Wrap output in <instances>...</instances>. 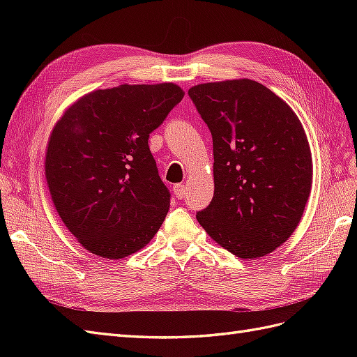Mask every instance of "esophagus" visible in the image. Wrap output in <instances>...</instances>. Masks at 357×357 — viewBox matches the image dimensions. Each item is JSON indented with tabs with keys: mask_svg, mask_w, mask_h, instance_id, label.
Segmentation results:
<instances>
[{
	"mask_svg": "<svg viewBox=\"0 0 357 357\" xmlns=\"http://www.w3.org/2000/svg\"><path fill=\"white\" fill-rule=\"evenodd\" d=\"M172 190H174V195L178 198V199H181L183 197H185V193H186V186L185 185H176L174 188H172Z\"/></svg>",
	"mask_w": 357,
	"mask_h": 357,
	"instance_id": "34e87169",
	"label": "esophagus"
}]
</instances>
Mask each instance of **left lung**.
<instances>
[{
	"label": "left lung",
	"instance_id": "obj_1",
	"mask_svg": "<svg viewBox=\"0 0 357 357\" xmlns=\"http://www.w3.org/2000/svg\"><path fill=\"white\" fill-rule=\"evenodd\" d=\"M189 96L213 135L214 195L197 214L213 241L257 259L287 241L312 185L311 150L290 105L250 79L201 83Z\"/></svg>",
	"mask_w": 357,
	"mask_h": 357
}]
</instances>
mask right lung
Returning <instances> with one entry per match:
<instances>
[{"mask_svg":"<svg viewBox=\"0 0 357 357\" xmlns=\"http://www.w3.org/2000/svg\"><path fill=\"white\" fill-rule=\"evenodd\" d=\"M176 83L86 93L53 126L45 177L61 220L86 250L122 259L146 247L169 210L149 134L183 100Z\"/></svg>","mask_w":357,"mask_h":357,"instance_id":"right-lung-1","label":"right lung"}]
</instances>
